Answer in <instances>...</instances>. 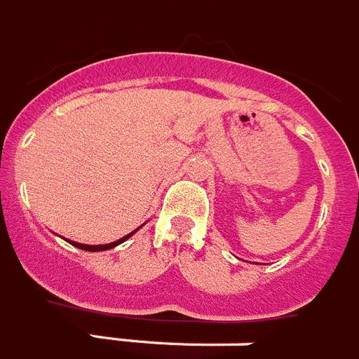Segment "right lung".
<instances>
[{
  "label": "right lung",
  "instance_id": "right-lung-1",
  "mask_svg": "<svg viewBox=\"0 0 359 359\" xmlns=\"http://www.w3.org/2000/svg\"><path fill=\"white\" fill-rule=\"evenodd\" d=\"M136 231H137V229H136ZM136 231H134V232H136ZM134 232L127 234V236H125V238H121V240L114 241V243H107V245H83V243H76V241H70V243L74 245V247H78V249L88 250V252H97V250H109V249H112V247H116V245L123 243V241L128 240V238H130V236H133Z\"/></svg>",
  "mask_w": 359,
  "mask_h": 359
}]
</instances>
